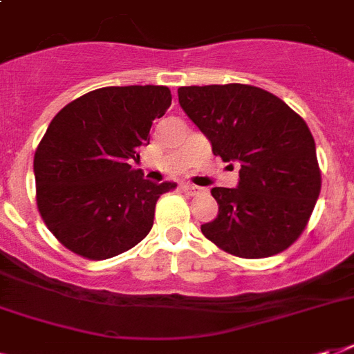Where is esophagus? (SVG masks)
<instances>
[{"instance_id":"1","label":"esophagus","mask_w":354,"mask_h":354,"mask_svg":"<svg viewBox=\"0 0 354 354\" xmlns=\"http://www.w3.org/2000/svg\"><path fill=\"white\" fill-rule=\"evenodd\" d=\"M180 189H182L185 194H194L198 187H196V185H193V183H182V185H180Z\"/></svg>"}]
</instances>
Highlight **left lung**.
I'll use <instances>...</instances> for the list:
<instances>
[{"mask_svg": "<svg viewBox=\"0 0 354 354\" xmlns=\"http://www.w3.org/2000/svg\"><path fill=\"white\" fill-rule=\"evenodd\" d=\"M189 119L222 161H239V185L213 187L215 221L202 224L213 244L242 259L277 255L299 239L322 189L307 122L286 102L248 84L178 88Z\"/></svg>", "mask_w": 354, "mask_h": 354, "instance_id": "1", "label": "left lung"}]
</instances>
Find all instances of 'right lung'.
<instances>
[{
  "label": "right lung",
  "instance_id": "right-lung-1",
  "mask_svg": "<svg viewBox=\"0 0 354 354\" xmlns=\"http://www.w3.org/2000/svg\"><path fill=\"white\" fill-rule=\"evenodd\" d=\"M171 101L167 86H108L53 118L35 152L36 205L60 244L102 261L149 235L156 202L176 183L145 180L130 160Z\"/></svg>",
  "mask_w": 354,
  "mask_h": 354
}]
</instances>
